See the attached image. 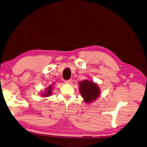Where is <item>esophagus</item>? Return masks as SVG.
Wrapping results in <instances>:
<instances>
[{"mask_svg":"<svg viewBox=\"0 0 147 147\" xmlns=\"http://www.w3.org/2000/svg\"><path fill=\"white\" fill-rule=\"evenodd\" d=\"M65 83H67V84H71L72 83H73V80L70 79V80H65Z\"/></svg>","mask_w":147,"mask_h":147,"instance_id":"obj_1","label":"esophagus"}]
</instances>
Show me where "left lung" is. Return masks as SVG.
<instances>
[{"instance_id": "obj_1", "label": "left lung", "mask_w": 147, "mask_h": 147, "mask_svg": "<svg viewBox=\"0 0 147 147\" xmlns=\"http://www.w3.org/2000/svg\"><path fill=\"white\" fill-rule=\"evenodd\" d=\"M80 86L81 95L86 103L95 100L100 94V90L98 85L93 83V82L83 80L80 83Z\"/></svg>"}]
</instances>
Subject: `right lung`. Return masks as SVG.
<instances>
[{
  "label": "right lung",
  "mask_w": 147,
  "mask_h": 147,
  "mask_svg": "<svg viewBox=\"0 0 147 147\" xmlns=\"http://www.w3.org/2000/svg\"><path fill=\"white\" fill-rule=\"evenodd\" d=\"M52 94V86H49L47 90H45V93H43V96H49V95H51Z\"/></svg>",
  "instance_id": "right-lung-1"
}]
</instances>
